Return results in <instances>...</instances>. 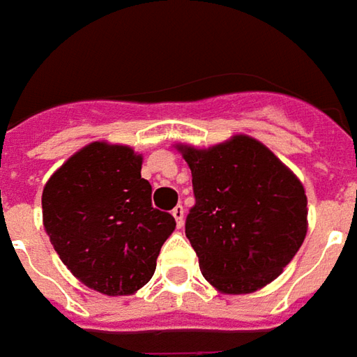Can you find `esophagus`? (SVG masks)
Segmentation results:
<instances>
[{
  "instance_id": "esophagus-1",
  "label": "esophagus",
  "mask_w": 357,
  "mask_h": 357,
  "mask_svg": "<svg viewBox=\"0 0 357 357\" xmlns=\"http://www.w3.org/2000/svg\"><path fill=\"white\" fill-rule=\"evenodd\" d=\"M172 215H174V219H176L178 227H183V219H185V211H183V207H181V205H176V207H174Z\"/></svg>"
}]
</instances>
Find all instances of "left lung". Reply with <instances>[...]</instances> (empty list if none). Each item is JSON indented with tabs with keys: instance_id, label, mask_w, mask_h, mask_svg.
<instances>
[{
	"instance_id": "1",
	"label": "left lung",
	"mask_w": 357,
	"mask_h": 357,
	"mask_svg": "<svg viewBox=\"0 0 357 357\" xmlns=\"http://www.w3.org/2000/svg\"><path fill=\"white\" fill-rule=\"evenodd\" d=\"M176 148L191 169L195 205L185 237L205 280L223 294H249L273 282L308 231L301 179L247 134L209 148Z\"/></svg>"
}]
</instances>
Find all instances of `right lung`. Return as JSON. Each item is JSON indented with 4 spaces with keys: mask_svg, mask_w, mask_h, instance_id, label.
<instances>
[{
    "mask_svg": "<svg viewBox=\"0 0 357 357\" xmlns=\"http://www.w3.org/2000/svg\"><path fill=\"white\" fill-rule=\"evenodd\" d=\"M142 154L124 144L91 142L43 188V227L63 264L89 289L128 296L155 271L176 219L152 207Z\"/></svg>",
    "mask_w": 357,
    "mask_h": 357,
    "instance_id": "add662e5",
    "label": "right lung"
}]
</instances>
